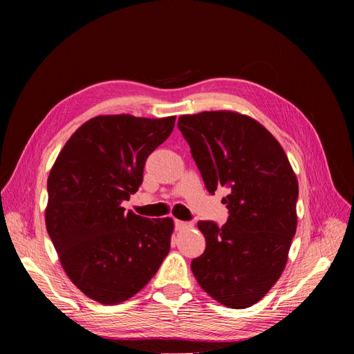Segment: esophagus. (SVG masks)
Instances as JSON below:
<instances>
[{
    "mask_svg": "<svg viewBox=\"0 0 354 354\" xmlns=\"http://www.w3.org/2000/svg\"><path fill=\"white\" fill-rule=\"evenodd\" d=\"M176 230H185V229H190L192 227V223H186V221H181V220H176Z\"/></svg>",
    "mask_w": 354,
    "mask_h": 354,
    "instance_id": "34e87169",
    "label": "esophagus"
}]
</instances>
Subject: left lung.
I'll list each match as a JSON object with an SVG mask.
<instances>
[{"label":"left lung","instance_id":"left-lung-1","mask_svg":"<svg viewBox=\"0 0 354 354\" xmlns=\"http://www.w3.org/2000/svg\"><path fill=\"white\" fill-rule=\"evenodd\" d=\"M178 130L211 195L220 186L229 220L199 221L207 248L190 267L209 297L251 307L279 279L297 230L298 181L279 142L252 118L211 111L178 118Z\"/></svg>","mask_w":354,"mask_h":354}]
</instances>
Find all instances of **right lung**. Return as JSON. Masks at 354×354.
Returning a JSON list of instances; mask_svg holds the SVG:
<instances>
[{"label": "right lung", "instance_id": "add662e5", "mask_svg": "<svg viewBox=\"0 0 354 354\" xmlns=\"http://www.w3.org/2000/svg\"><path fill=\"white\" fill-rule=\"evenodd\" d=\"M176 116L100 115L75 131L47 180L46 226L63 270L88 298L120 304L152 279L169 252L173 218L125 212L147 156Z\"/></svg>", "mask_w": 354, "mask_h": 354}]
</instances>
